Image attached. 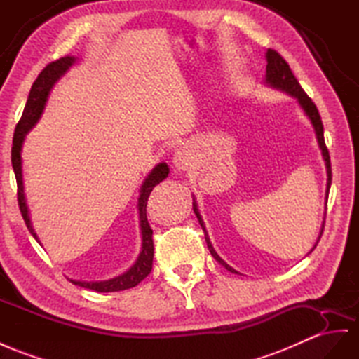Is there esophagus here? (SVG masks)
Wrapping results in <instances>:
<instances>
[{
	"instance_id": "obj_1",
	"label": "esophagus",
	"mask_w": 359,
	"mask_h": 359,
	"mask_svg": "<svg viewBox=\"0 0 359 359\" xmlns=\"http://www.w3.org/2000/svg\"><path fill=\"white\" fill-rule=\"evenodd\" d=\"M172 162H174V165H176L177 170L187 171L192 167V162H194V153H192L189 147L183 145V147H180V149H177L176 153H174Z\"/></svg>"
}]
</instances>
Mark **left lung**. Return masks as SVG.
<instances>
[{"label":"left lung","instance_id":"left-lung-1","mask_svg":"<svg viewBox=\"0 0 359 359\" xmlns=\"http://www.w3.org/2000/svg\"><path fill=\"white\" fill-rule=\"evenodd\" d=\"M265 57H267V74H265V81H267V83H269L270 86H273V88H276V89H280V90H283V92H287V94H290V95H292V97H296L297 101H299V104L302 106L303 110H305V114H306L308 118L311 119L312 126H314V130H316V135H317V141H318V145H320V149H321V154H323V159H325V162H326V171H327V191H326V198H327V192H329V188H330V183H332V168H330V156H329V151H327V147H326V144H325L323 123H321V118H320V114H318V110H317V106L314 104V101H312V100L306 95V92L302 89V86H300V83L297 81V79L294 77L292 71H291L290 65L287 63V60H285L278 51L269 48V50H267V54H265ZM192 209H194V212H196V215H197V218H198V223H200L201 229H203L205 240H206V243H208V249H209L210 255H212L214 258H215L219 264L224 265V267H226L229 271L236 273V271L231 267V265H227V264L217 255V252L214 250V247H212V244H210L209 236H208V233H206L203 219H201V217H200V214H198L196 200L192 201ZM323 229H325V224H323ZM323 229H321L318 240L321 238V233H323ZM318 240H317V243H318ZM316 245H317V244H316ZM316 245H314V249H316ZM314 249H312V250H314Z\"/></svg>","mask_w":359,"mask_h":359}]
</instances>
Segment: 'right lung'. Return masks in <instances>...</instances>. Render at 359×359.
Returning a JSON list of instances; mask_svg holds the SVG:
<instances>
[{
  "mask_svg": "<svg viewBox=\"0 0 359 359\" xmlns=\"http://www.w3.org/2000/svg\"><path fill=\"white\" fill-rule=\"evenodd\" d=\"M74 63V57H62L59 60H54L45 67L38 79L34 80V83L30 89L29 98H27V103L24 107V112L20 121L16 124L15 135H13V145H12V167L15 171L16 177V185H18V205H20L21 215L27 224L30 233L38 240L36 236L30 217H29V209H27L25 203V196H24V185H22V162H21V149L22 142L27 132L38 123V119L42 115V110L47 103V98L53 85L56 83L62 74H65V71ZM168 165L167 163H159L156 167L149 177L145 179L141 187V194L137 198V209H140V223H141V233H142V250L140 253V258L135 262L133 267L126 271L124 274L118 276L115 279L104 280V282H80V280H71L74 285H79L81 288L94 290L98 292H112V291H123L136 287L142 279L150 274L153 267V253H154V245H153V231L149 224V219H147V201H149L150 192L153 188L162 182L165 177L168 176Z\"/></svg>",
  "mask_w": 359,
  "mask_h": 359,
  "instance_id": "right-lung-1",
  "label": "right lung"
}]
</instances>
